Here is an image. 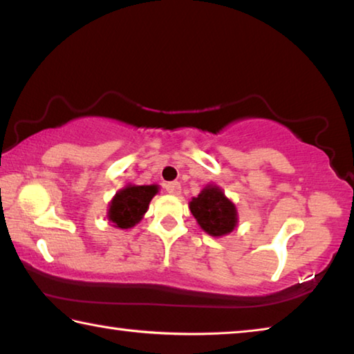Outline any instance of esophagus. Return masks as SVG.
Segmentation results:
<instances>
[{"mask_svg":"<svg viewBox=\"0 0 354 354\" xmlns=\"http://www.w3.org/2000/svg\"><path fill=\"white\" fill-rule=\"evenodd\" d=\"M165 190L169 192V194H171V195H178L179 192H181V184H179L178 181H171V183H167L165 185Z\"/></svg>","mask_w":354,"mask_h":354,"instance_id":"34e87169","label":"esophagus"}]
</instances>
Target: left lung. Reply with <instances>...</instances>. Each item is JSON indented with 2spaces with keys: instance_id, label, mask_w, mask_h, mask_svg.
I'll return each mask as SVG.
<instances>
[{
  "instance_id": "8db88e82",
  "label": "left lung",
  "mask_w": 354,
  "mask_h": 354,
  "mask_svg": "<svg viewBox=\"0 0 354 354\" xmlns=\"http://www.w3.org/2000/svg\"><path fill=\"white\" fill-rule=\"evenodd\" d=\"M190 211L198 225L214 237L225 236L236 227V206L218 187H206L190 201Z\"/></svg>"
}]
</instances>
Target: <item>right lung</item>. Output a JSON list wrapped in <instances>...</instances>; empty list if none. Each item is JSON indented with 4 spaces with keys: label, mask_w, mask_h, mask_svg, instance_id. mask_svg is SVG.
<instances>
[{
    "label": "right lung",
    "mask_w": 354,
    "mask_h": 354,
    "mask_svg": "<svg viewBox=\"0 0 354 354\" xmlns=\"http://www.w3.org/2000/svg\"><path fill=\"white\" fill-rule=\"evenodd\" d=\"M158 194L156 185H128L120 190L109 207V220L122 230L133 227L147 212L149 201Z\"/></svg>",
    "instance_id": "1"
}]
</instances>
